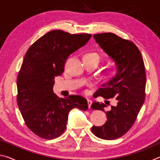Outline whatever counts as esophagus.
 <instances>
[{
    "label": "esophagus",
    "instance_id": "obj_1",
    "mask_svg": "<svg viewBox=\"0 0 160 160\" xmlns=\"http://www.w3.org/2000/svg\"><path fill=\"white\" fill-rule=\"evenodd\" d=\"M92 102L90 99H88V107H89V109H90L91 105H92Z\"/></svg>",
    "mask_w": 160,
    "mask_h": 160
}]
</instances>
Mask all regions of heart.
Listing matches in <instances>:
<instances>
[{
  "label": "heart",
  "mask_w": 160,
  "mask_h": 160,
  "mask_svg": "<svg viewBox=\"0 0 160 160\" xmlns=\"http://www.w3.org/2000/svg\"><path fill=\"white\" fill-rule=\"evenodd\" d=\"M85 56H94V57H96L97 59H98V61L99 62L100 60V56L98 53H87Z\"/></svg>",
  "instance_id": "1"
}]
</instances>
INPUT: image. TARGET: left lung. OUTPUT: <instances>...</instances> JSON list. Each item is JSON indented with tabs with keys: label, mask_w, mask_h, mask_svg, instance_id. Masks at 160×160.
I'll return each mask as SVG.
<instances>
[{
	"label": "left lung",
	"mask_w": 160,
	"mask_h": 160,
	"mask_svg": "<svg viewBox=\"0 0 160 160\" xmlns=\"http://www.w3.org/2000/svg\"><path fill=\"white\" fill-rule=\"evenodd\" d=\"M94 38L117 68L115 76L103 84L96 93L106 99L114 97L117 104L105 112L104 103L93 102L91 109L104 112L107 121L102 126H93L92 131L101 139L114 140L129 131L144 103L145 65L138 48L129 40L111 32L94 34Z\"/></svg>",
	"instance_id": "left-lung-1"
}]
</instances>
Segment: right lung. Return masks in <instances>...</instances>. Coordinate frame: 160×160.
Returning a JSON list of instances; mask_svg holds the SVG:
<instances>
[{
    "label": "right lung",
    "instance_id": "add662e5",
    "mask_svg": "<svg viewBox=\"0 0 160 160\" xmlns=\"http://www.w3.org/2000/svg\"><path fill=\"white\" fill-rule=\"evenodd\" d=\"M90 34L53 30L37 39L27 51L19 72L17 102L27 126L42 138H58L66 128L70 111L88 109L80 95L60 98L53 93L54 78L64 71L70 54L87 44Z\"/></svg>",
    "mask_w": 160,
    "mask_h": 160
}]
</instances>
